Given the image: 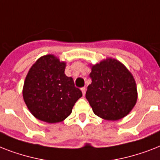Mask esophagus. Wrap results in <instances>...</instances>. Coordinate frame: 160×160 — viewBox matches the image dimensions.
I'll use <instances>...</instances> for the list:
<instances>
[{"label":"esophagus","mask_w":160,"mask_h":160,"mask_svg":"<svg viewBox=\"0 0 160 160\" xmlns=\"http://www.w3.org/2000/svg\"><path fill=\"white\" fill-rule=\"evenodd\" d=\"M81 91H82V94H83V95H84V96H85V92H86V88H85V87H83V88H81Z\"/></svg>","instance_id":"obj_1"}]
</instances>
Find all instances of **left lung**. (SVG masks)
<instances>
[{"instance_id":"left-lung-1","label":"left lung","mask_w":160,"mask_h":160,"mask_svg":"<svg viewBox=\"0 0 160 160\" xmlns=\"http://www.w3.org/2000/svg\"><path fill=\"white\" fill-rule=\"evenodd\" d=\"M91 66L92 82L85 97L93 112L105 120H119L129 114L138 99L130 71L116 59L107 58Z\"/></svg>"}]
</instances>
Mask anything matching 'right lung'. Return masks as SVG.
<instances>
[{"label":"right lung","instance_id":"1","mask_svg":"<svg viewBox=\"0 0 160 160\" xmlns=\"http://www.w3.org/2000/svg\"><path fill=\"white\" fill-rule=\"evenodd\" d=\"M66 64L54 55L41 56L34 63L24 82V101L36 119L46 123L65 120L82 96L74 80L65 74Z\"/></svg>","mask_w":160,"mask_h":160}]
</instances>
